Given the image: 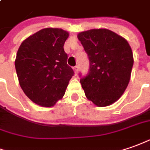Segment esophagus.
Wrapping results in <instances>:
<instances>
[{
  "instance_id": "34e87169",
  "label": "esophagus",
  "mask_w": 150,
  "mask_h": 150,
  "mask_svg": "<svg viewBox=\"0 0 150 150\" xmlns=\"http://www.w3.org/2000/svg\"><path fill=\"white\" fill-rule=\"evenodd\" d=\"M74 71H75V75H77V73H78V71H79V67L78 66H75V67H74Z\"/></svg>"
}]
</instances>
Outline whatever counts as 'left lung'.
Masks as SVG:
<instances>
[{
  "label": "left lung",
  "instance_id": "1",
  "mask_svg": "<svg viewBox=\"0 0 150 150\" xmlns=\"http://www.w3.org/2000/svg\"><path fill=\"white\" fill-rule=\"evenodd\" d=\"M78 38L87 53L89 70L80 83L88 100L98 107L117 101L131 79L133 53L128 42L106 28L79 33Z\"/></svg>",
  "mask_w": 150,
  "mask_h": 150
}]
</instances>
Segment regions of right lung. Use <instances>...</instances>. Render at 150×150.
<instances>
[{
  "instance_id": "add662e5",
  "label": "right lung",
  "mask_w": 150,
  "mask_h": 150,
  "mask_svg": "<svg viewBox=\"0 0 150 150\" xmlns=\"http://www.w3.org/2000/svg\"><path fill=\"white\" fill-rule=\"evenodd\" d=\"M69 33L47 28L28 37L17 52L15 65L20 87L30 100L52 107L64 96L74 71L67 65L64 43Z\"/></svg>"
}]
</instances>
